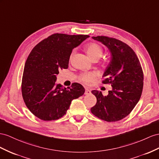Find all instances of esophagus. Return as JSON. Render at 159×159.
Here are the masks:
<instances>
[{"instance_id": "obj_1", "label": "esophagus", "mask_w": 159, "mask_h": 159, "mask_svg": "<svg viewBox=\"0 0 159 159\" xmlns=\"http://www.w3.org/2000/svg\"><path fill=\"white\" fill-rule=\"evenodd\" d=\"M91 93V91L90 90H89L87 89H85V93H84L85 95H90Z\"/></svg>"}]
</instances>
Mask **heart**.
<instances>
[{
    "mask_svg": "<svg viewBox=\"0 0 159 159\" xmlns=\"http://www.w3.org/2000/svg\"><path fill=\"white\" fill-rule=\"evenodd\" d=\"M85 50L87 55L92 60H98L103 54V48L99 44L95 43H91L87 45ZM97 76L96 72L84 73L80 76V80L86 84H91Z\"/></svg>",
    "mask_w": 159,
    "mask_h": 159,
    "instance_id": "obj_1",
    "label": "heart"
}]
</instances>
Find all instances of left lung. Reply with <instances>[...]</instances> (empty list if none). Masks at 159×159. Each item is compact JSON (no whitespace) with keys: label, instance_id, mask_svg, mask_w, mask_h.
<instances>
[{"label":"left lung","instance_id":"obj_1","mask_svg":"<svg viewBox=\"0 0 159 159\" xmlns=\"http://www.w3.org/2000/svg\"><path fill=\"white\" fill-rule=\"evenodd\" d=\"M110 51L111 60L105 69L103 84H111L107 96L93 90L97 103L91 113L106 121H117L128 116L139 101L143 89L144 75L136 53L128 45L106 36L93 37Z\"/></svg>","mask_w":159,"mask_h":159}]
</instances>
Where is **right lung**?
I'll use <instances>...</instances> for the list:
<instances>
[{
	"label": "right lung",
	"mask_w": 159,
	"mask_h": 159,
	"mask_svg": "<svg viewBox=\"0 0 159 159\" xmlns=\"http://www.w3.org/2000/svg\"><path fill=\"white\" fill-rule=\"evenodd\" d=\"M87 35L54 34L33 48L26 60L21 83L23 99L30 111L40 120H58L66 113L71 101L82 96L84 87L56 84V75L68 67L72 51Z\"/></svg>",
	"instance_id": "right-lung-1"
}]
</instances>
